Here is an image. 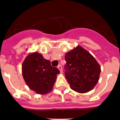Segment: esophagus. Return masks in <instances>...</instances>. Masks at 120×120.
I'll use <instances>...</instances> for the list:
<instances>
[{
	"instance_id": "esophagus-1",
	"label": "esophagus",
	"mask_w": 120,
	"mask_h": 120,
	"mask_svg": "<svg viewBox=\"0 0 120 120\" xmlns=\"http://www.w3.org/2000/svg\"><path fill=\"white\" fill-rule=\"evenodd\" d=\"M57 68H58V69L60 70V72H61V73H62V72H63V69H62V66H61L60 65H59L58 66H57Z\"/></svg>"
}]
</instances>
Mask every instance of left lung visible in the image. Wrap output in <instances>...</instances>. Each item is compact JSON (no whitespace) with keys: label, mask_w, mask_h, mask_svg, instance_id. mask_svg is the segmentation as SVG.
<instances>
[{"label":"left lung","mask_w":120,"mask_h":120,"mask_svg":"<svg viewBox=\"0 0 120 120\" xmlns=\"http://www.w3.org/2000/svg\"><path fill=\"white\" fill-rule=\"evenodd\" d=\"M65 58V74L71 89L85 93L94 88L99 80L101 67L90 52L77 46L67 52Z\"/></svg>","instance_id":"obj_1"}]
</instances>
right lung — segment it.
<instances>
[{
    "label": "right lung",
    "instance_id": "1",
    "mask_svg": "<svg viewBox=\"0 0 120 120\" xmlns=\"http://www.w3.org/2000/svg\"><path fill=\"white\" fill-rule=\"evenodd\" d=\"M22 72L26 84L37 94H47L52 90L60 71L51 66L38 52L28 55L22 65Z\"/></svg>",
    "mask_w": 120,
    "mask_h": 120
}]
</instances>
